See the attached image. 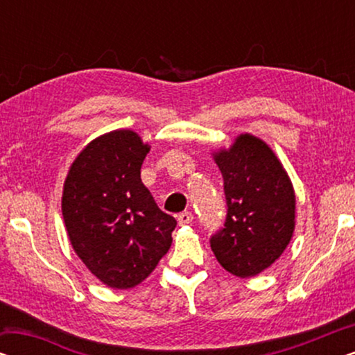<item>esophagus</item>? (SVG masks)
Listing matches in <instances>:
<instances>
[{
  "mask_svg": "<svg viewBox=\"0 0 355 355\" xmlns=\"http://www.w3.org/2000/svg\"><path fill=\"white\" fill-rule=\"evenodd\" d=\"M192 220H193V215L191 211H182L181 215L178 216V221H179V225H189V223H192Z\"/></svg>",
  "mask_w": 355,
  "mask_h": 355,
  "instance_id": "1",
  "label": "esophagus"
}]
</instances>
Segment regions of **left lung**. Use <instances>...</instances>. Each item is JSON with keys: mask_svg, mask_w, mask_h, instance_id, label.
I'll return each instance as SVG.
<instances>
[{"mask_svg": "<svg viewBox=\"0 0 355 355\" xmlns=\"http://www.w3.org/2000/svg\"><path fill=\"white\" fill-rule=\"evenodd\" d=\"M226 197L225 226L210 237L226 271L249 278L276 261L294 232L295 196L283 164L263 140L242 134L215 153Z\"/></svg>", "mask_w": 355, "mask_h": 355, "instance_id": "left-lung-1", "label": "left lung"}]
</instances>
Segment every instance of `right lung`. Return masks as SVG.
Segmentation results:
<instances>
[{"label":"right lung","instance_id":"right-lung-1","mask_svg":"<svg viewBox=\"0 0 355 355\" xmlns=\"http://www.w3.org/2000/svg\"><path fill=\"white\" fill-rule=\"evenodd\" d=\"M148 150L132 130H113L82 150L64 182L61 207L71 244L114 289L134 288L152 273L178 225L140 179Z\"/></svg>","mask_w":355,"mask_h":355}]
</instances>
